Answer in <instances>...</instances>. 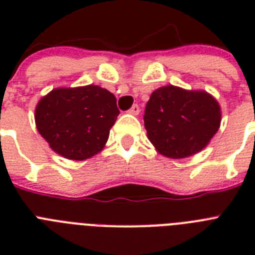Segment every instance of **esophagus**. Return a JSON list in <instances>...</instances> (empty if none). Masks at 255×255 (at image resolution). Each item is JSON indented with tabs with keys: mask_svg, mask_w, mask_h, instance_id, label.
<instances>
[{
	"mask_svg": "<svg viewBox=\"0 0 255 255\" xmlns=\"http://www.w3.org/2000/svg\"><path fill=\"white\" fill-rule=\"evenodd\" d=\"M140 112V107L137 106V104H133L131 108H129V114H132V115H139Z\"/></svg>",
	"mask_w": 255,
	"mask_h": 255,
	"instance_id": "34e87169",
	"label": "esophagus"
}]
</instances>
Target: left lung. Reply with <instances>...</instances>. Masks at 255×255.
Here are the masks:
<instances>
[{"label":"left lung","mask_w":255,"mask_h":255,"mask_svg":"<svg viewBox=\"0 0 255 255\" xmlns=\"http://www.w3.org/2000/svg\"><path fill=\"white\" fill-rule=\"evenodd\" d=\"M220 124L221 108L210 94L172 85L152 92L144 111L148 139L157 152L170 159L202 151Z\"/></svg>","instance_id":"obj_1"}]
</instances>
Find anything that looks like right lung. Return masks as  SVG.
<instances>
[{"label":"right lung","mask_w":255,"mask_h":255,"mask_svg":"<svg viewBox=\"0 0 255 255\" xmlns=\"http://www.w3.org/2000/svg\"><path fill=\"white\" fill-rule=\"evenodd\" d=\"M119 114L115 95L106 88H55L38 102L35 124L54 152L82 161L103 149Z\"/></svg>","instance_id":"add662e5"}]
</instances>
